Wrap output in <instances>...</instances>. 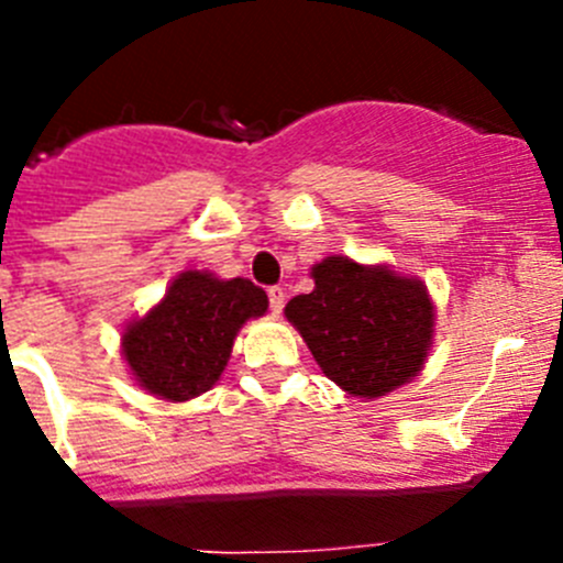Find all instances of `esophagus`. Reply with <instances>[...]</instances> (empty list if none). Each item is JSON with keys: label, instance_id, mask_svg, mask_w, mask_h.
Wrapping results in <instances>:
<instances>
[{"label": "esophagus", "instance_id": "esophagus-1", "mask_svg": "<svg viewBox=\"0 0 563 563\" xmlns=\"http://www.w3.org/2000/svg\"><path fill=\"white\" fill-rule=\"evenodd\" d=\"M285 298H287V292L282 290V287H271V290H267V301H271V310L276 312H282V307H285Z\"/></svg>", "mask_w": 563, "mask_h": 563}]
</instances>
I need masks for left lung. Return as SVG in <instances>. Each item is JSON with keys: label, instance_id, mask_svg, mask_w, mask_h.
Returning a JSON list of instances; mask_svg holds the SVG:
<instances>
[{"label": "left lung", "instance_id": "1", "mask_svg": "<svg viewBox=\"0 0 563 563\" xmlns=\"http://www.w3.org/2000/svg\"><path fill=\"white\" fill-rule=\"evenodd\" d=\"M312 278L316 290L290 298L285 316L330 380L372 400L420 372L434 327L420 282L346 256H327Z\"/></svg>", "mask_w": 563, "mask_h": 563}]
</instances>
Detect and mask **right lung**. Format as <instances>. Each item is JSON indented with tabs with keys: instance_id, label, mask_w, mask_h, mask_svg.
I'll list each match as a JSON object with an SVG mask.
<instances>
[{
	"instance_id": "1",
	"label": "right lung",
	"mask_w": 563,
	"mask_h": 563,
	"mask_svg": "<svg viewBox=\"0 0 563 563\" xmlns=\"http://www.w3.org/2000/svg\"><path fill=\"white\" fill-rule=\"evenodd\" d=\"M267 310V292L251 278L220 282L186 271L148 316L126 327L123 355L134 380L166 400H188L220 380L233 338Z\"/></svg>"
}]
</instances>
